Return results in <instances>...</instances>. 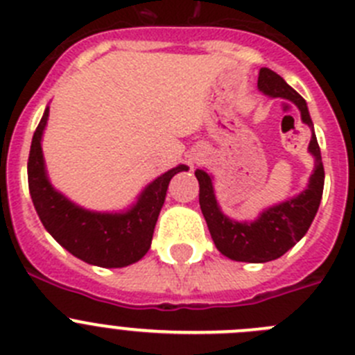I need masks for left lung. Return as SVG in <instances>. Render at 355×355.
<instances>
[{
    "instance_id": "left-lung-1",
    "label": "left lung",
    "mask_w": 355,
    "mask_h": 355,
    "mask_svg": "<svg viewBox=\"0 0 355 355\" xmlns=\"http://www.w3.org/2000/svg\"><path fill=\"white\" fill-rule=\"evenodd\" d=\"M258 88L270 97H283L292 101L301 111L302 122L308 123L313 130V122L306 101L293 90L292 86L286 85V81L279 74L267 67L260 69ZM308 150L315 157V170L309 178L308 189L302 191L293 200L265 210L254 223L230 221L228 217L223 216L217 207L216 196H214L212 180L203 170H196L194 175L200 184L201 212L205 217L214 244L225 257L237 261L263 263V261L283 257L290 248H293L304 237L315 219V214L320 205L322 193H324L325 173L315 130L311 132Z\"/></svg>"
}]
</instances>
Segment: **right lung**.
<instances>
[{
    "mask_svg": "<svg viewBox=\"0 0 355 355\" xmlns=\"http://www.w3.org/2000/svg\"><path fill=\"white\" fill-rule=\"evenodd\" d=\"M47 116L49 107L35 130L28 157V185L42 225L58 244L86 263L111 269L141 260L152 244V235L164 203L168 184L173 175L187 170V166H177L155 178L129 212H88L70 203L63 194L56 193L47 180L40 146Z\"/></svg>",
    "mask_w": 355,
    "mask_h": 355,
    "instance_id": "1",
    "label": "right lung"
}]
</instances>
